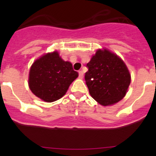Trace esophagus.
Here are the masks:
<instances>
[{"label":"esophagus","instance_id":"34e87169","mask_svg":"<svg viewBox=\"0 0 156 156\" xmlns=\"http://www.w3.org/2000/svg\"><path fill=\"white\" fill-rule=\"evenodd\" d=\"M79 77L80 79H83V72L79 71Z\"/></svg>","mask_w":156,"mask_h":156}]
</instances>
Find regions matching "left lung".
Returning <instances> with one entry per match:
<instances>
[{"instance_id": "1", "label": "left lung", "mask_w": 156, "mask_h": 156, "mask_svg": "<svg viewBox=\"0 0 156 156\" xmlns=\"http://www.w3.org/2000/svg\"><path fill=\"white\" fill-rule=\"evenodd\" d=\"M87 67L86 84L95 101L107 106L123 98L130 83V74L119 56L107 49H99Z\"/></svg>"}]
</instances>
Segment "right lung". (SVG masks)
<instances>
[{
	"label": "right lung",
	"mask_w": 156,
	"mask_h": 156,
	"mask_svg": "<svg viewBox=\"0 0 156 156\" xmlns=\"http://www.w3.org/2000/svg\"><path fill=\"white\" fill-rule=\"evenodd\" d=\"M78 77L69 62H65L58 51L48 53L37 59L29 74V87L34 94L52 102L66 94L72 82Z\"/></svg>",
	"instance_id": "1"
}]
</instances>
